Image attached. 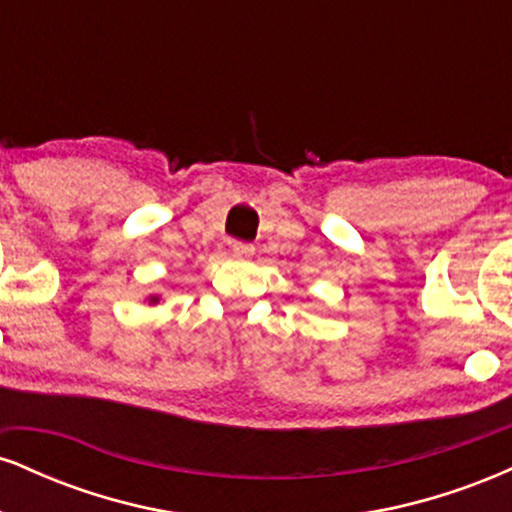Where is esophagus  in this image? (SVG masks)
<instances>
[{"label":"esophagus","mask_w":512,"mask_h":512,"mask_svg":"<svg viewBox=\"0 0 512 512\" xmlns=\"http://www.w3.org/2000/svg\"><path fill=\"white\" fill-rule=\"evenodd\" d=\"M231 255L236 257V260H250V257L255 255V248H252L250 243H233Z\"/></svg>","instance_id":"esophagus-1"}]
</instances>
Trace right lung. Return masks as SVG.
Here are the masks:
<instances>
[{"mask_svg":"<svg viewBox=\"0 0 512 512\" xmlns=\"http://www.w3.org/2000/svg\"><path fill=\"white\" fill-rule=\"evenodd\" d=\"M146 303H149V305H156V303H161V296H149V298H146Z\"/></svg>","mask_w":512,"mask_h":512,"instance_id":"right-lung-1","label":"right lung"}]
</instances>
